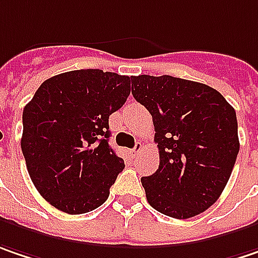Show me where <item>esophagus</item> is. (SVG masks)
I'll return each mask as SVG.
<instances>
[{"mask_svg": "<svg viewBox=\"0 0 258 258\" xmlns=\"http://www.w3.org/2000/svg\"><path fill=\"white\" fill-rule=\"evenodd\" d=\"M142 149H143V144H142V143H136V146H134V149H131V150H130V153L136 156V155H137V153H139V152H140Z\"/></svg>", "mask_w": 258, "mask_h": 258, "instance_id": "1", "label": "esophagus"}]
</instances>
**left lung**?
Masks as SVG:
<instances>
[{
  "instance_id": "8db88e82",
  "label": "left lung",
  "mask_w": 258,
  "mask_h": 258,
  "mask_svg": "<svg viewBox=\"0 0 258 258\" xmlns=\"http://www.w3.org/2000/svg\"><path fill=\"white\" fill-rule=\"evenodd\" d=\"M131 93L153 118L159 169L143 176L149 205L188 219L216 203L239 152L235 109L213 87L172 76H137Z\"/></svg>"
}]
</instances>
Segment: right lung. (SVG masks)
Returning <instances> with one entry per match:
<instances>
[{
  "label": "right lung",
  "mask_w": 258,
  "mask_h": 258,
  "mask_svg": "<svg viewBox=\"0 0 258 258\" xmlns=\"http://www.w3.org/2000/svg\"><path fill=\"white\" fill-rule=\"evenodd\" d=\"M131 79L76 70L40 84L23 109L22 152L39 194L69 215L98 209L124 169L109 146V115L128 98Z\"/></svg>",
  "instance_id": "add662e5"
}]
</instances>
